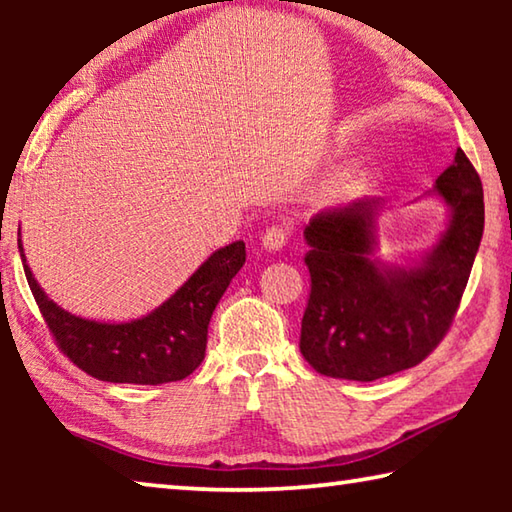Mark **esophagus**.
<instances>
[{
	"instance_id": "esophagus-1",
	"label": "esophagus",
	"mask_w": 512,
	"mask_h": 512,
	"mask_svg": "<svg viewBox=\"0 0 512 512\" xmlns=\"http://www.w3.org/2000/svg\"><path fill=\"white\" fill-rule=\"evenodd\" d=\"M291 237V225L289 223H273L268 225L266 232L262 235V246L266 250H282L287 246Z\"/></svg>"
}]
</instances>
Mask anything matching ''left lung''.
<instances>
[{
  "mask_svg": "<svg viewBox=\"0 0 512 512\" xmlns=\"http://www.w3.org/2000/svg\"><path fill=\"white\" fill-rule=\"evenodd\" d=\"M433 192L452 207V219L418 266L370 257L379 198H359L309 221L311 289L300 352L320 375L375 381L418 366L445 339L483 237L481 178L461 149Z\"/></svg>",
  "mask_w": 512,
  "mask_h": 512,
  "instance_id": "1",
  "label": "left lung"
}]
</instances>
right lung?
<instances>
[{"label":"right lung","mask_w":512,"mask_h":512,"mask_svg":"<svg viewBox=\"0 0 512 512\" xmlns=\"http://www.w3.org/2000/svg\"><path fill=\"white\" fill-rule=\"evenodd\" d=\"M24 275L58 350L94 379L112 384H169L180 381L205 359L207 325L232 277L246 262V244L216 250L173 296L131 323H97L67 314L38 287L27 266Z\"/></svg>","instance_id":"1"}]
</instances>
